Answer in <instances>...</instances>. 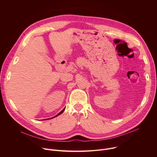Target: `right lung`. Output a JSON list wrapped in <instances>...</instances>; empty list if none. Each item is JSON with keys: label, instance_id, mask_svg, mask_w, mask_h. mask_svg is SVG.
<instances>
[{"label": "right lung", "instance_id": "obj_1", "mask_svg": "<svg viewBox=\"0 0 157 157\" xmlns=\"http://www.w3.org/2000/svg\"><path fill=\"white\" fill-rule=\"evenodd\" d=\"M64 109H65V108H64V109H63V110H61V111L60 112V113H58V114H57V115H56V116H55V117H52V118H50V119H53V118H54V117H57L58 116L60 115L61 114H62V113H63V112H64Z\"/></svg>", "mask_w": 157, "mask_h": 157}]
</instances>
